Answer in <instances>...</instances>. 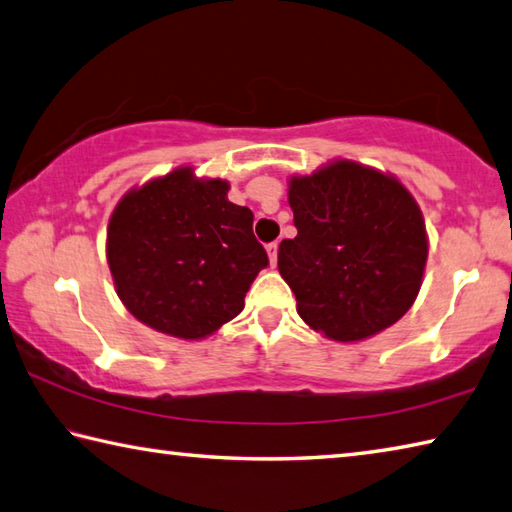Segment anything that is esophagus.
<instances>
[{
    "label": "esophagus",
    "instance_id": "esophagus-1",
    "mask_svg": "<svg viewBox=\"0 0 512 512\" xmlns=\"http://www.w3.org/2000/svg\"><path fill=\"white\" fill-rule=\"evenodd\" d=\"M266 253H268V262H271V266L277 264V244L273 241V244L266 246Z\"/></svg>",
    "mask_w": 512,
    "mask_h": 512
}]
</instances>
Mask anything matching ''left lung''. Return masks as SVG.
I'll return each mask as SVG.
<instances>
[{
  "mask_svg": "<svg viewBox=\"0 0 512 512\" xmlns=\"http://www.w3.org/2000/svg\"><path fill=\"white\" fill-rule=\"evenodd\" d=\"M297 237L277 268L297 315L333 342H360L396 324L423 284L425 219L394 174L333 159L288 179Z\"/></svg>",
  "mask_w": 512,
  "mask_h": 512,
  "instance_id": "left-lung-1",
  "label": "left lung"
}]
</instances>
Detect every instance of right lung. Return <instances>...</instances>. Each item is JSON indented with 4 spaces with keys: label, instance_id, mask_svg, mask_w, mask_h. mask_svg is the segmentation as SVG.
Masks as SVG:
<instances>
[{
    "label": "right lung",
    "instance_id": "right-lung-1",
    "mask_svg": "<svg viewBox=\"0 0 512 512\" xmlns=\"http://www.w3.org/2000/svg\"><path fill=\"white\" fill-rule=\"evenodd\" d=\"M230 183L192 165L134 185L107 226V264L125 309L145 327L203 340L244 311L268 264L253 212L228 201Z\"/></svg>",
    "mask_w": 512,
    "mask_h": 512
}]
</instances>
